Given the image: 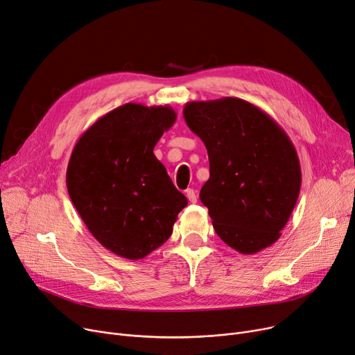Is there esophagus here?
Here are the masks:
<instances>
[{
	"mask_svg": "<svg viewBox=\"0 0 355 355\" xmlns=\"http://www.w3.org/2000/svg\"><path fill=\"white\" fill-rule=\"evenodd\" d=\"M185 196H187L190 202H196L197 201V194H196V190H193V189H189L187 191H185Z\"/></svg>",
	"mask_w": 355,
	"mask_h": 355,
	"instance_id": "obj_1",
	"label": "esophagus"
}]
</instances>
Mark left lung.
<instances>
[{"label":"left lung","mask_w":355,"mask_h":355,"mask_svg":"<svg viewBox=\"0 0 355 355\" xmlns=\"http://www.w3.org/2000/svg\"><path fill=\"white\" fill-rule=\"evenodd\" d=\"M184 119L207 148L200 200L218 237L253 254L281 237L301 190L296 149L266 112L237 98L189 102Z\"/></svg>","instance_id":"obj_1"}]
</instances>
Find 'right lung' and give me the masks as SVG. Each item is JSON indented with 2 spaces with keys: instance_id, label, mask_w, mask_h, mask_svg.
I'll list each match as a JSON object with an SVG mask.
<instances>
[{
  "instance_id": "add662e5",
  "label": "right lung",
  "mask_w": 355,
  "mask_h": 355,
  "mask_svg": "<svg viewBox=\"0 0 355 355\" xmlns=\"http://www.w3.org/2000/svg\"><path fill=\"white\" fill-rule=\"evenodd\" d=\"M175 119L170 106L125 103L73 148L66 173L71 202L93 237L121 257L144 259L164 245L187 206L154 155Z\"/></svg>"
}]
</instances>
